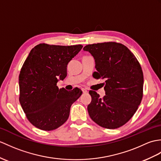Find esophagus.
Here are the masks:
<instances>
[{"mask_svg": "<svg viewBox=\"0 0 161 161\" xmlns=\"http://www.w3.org/2000/svg\"><path fill=\"white\" fill-rule=\"evenodd\" d=\"M81 91H82V92H83V93L88 92V91L86 88H81Z\"/></svg>", "mask_w": 161, "mask_h": 161, "instance_id": "obj_1", "label": "esophagus"}]
</instances>
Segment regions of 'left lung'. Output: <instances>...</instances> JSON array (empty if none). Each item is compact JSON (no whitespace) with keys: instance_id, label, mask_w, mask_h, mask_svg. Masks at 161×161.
Here are the masks:
<instances>
[{"instance_id":"left-lung-1","label":"left lung","mask_w":161,"mask_h":161,"mask_svg":"<svg viewBox=\"0 0 161 161\" xmlns=\"http://www.w3.org/2000/svg\"><path fill=\"white\" fill-rule=\"evenodd\" d=\"M84 50L95 59V79H104L106 95L90 91L88 112L101 127L116 129L135 114L143 95V73L136 58L125 45L115 42L88 44Z\"/></svg>"}]
</instances>
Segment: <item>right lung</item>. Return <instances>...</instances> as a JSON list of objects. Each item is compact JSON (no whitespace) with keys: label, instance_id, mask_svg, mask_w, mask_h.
<instances>
[{"label":"right lung","instance_id":"add662e5","mask_svg":"<svg viewBox=\"0 0 161 161\" xmlns=\"http://www.w3.org/2000/svg\"><path fill=\"white\" fill-rule=\"evenodd\" d=\"M83 47L39 44L33 48L19 75V101L33 125L44 131L59 128L68 119L70 106L82 94L59 89L58 79L67 75L66 67Z\"/></svg>","mask_w":161,"mask_h":161}]
</instances>
